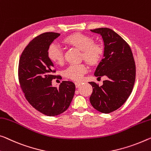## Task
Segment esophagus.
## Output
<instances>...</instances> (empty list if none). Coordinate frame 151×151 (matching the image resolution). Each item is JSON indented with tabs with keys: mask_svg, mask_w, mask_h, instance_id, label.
I'll use <instances>...</instances> for the list:
<instances>
[{
	"mask_svg": "<svg viewBox=\"0 0 151 151\" xmlns=\"http://www.w3.org/2000/svg\"><path fill=\"white\" fill-rule=\"evenodd\" d=\"M75 84H76V88H78L82 84V82H75Z\"/></svg>",
	"mask_w": 151,
	"mask_h": 151,
	"instance_id": "obj_1",
	"label": "esophagus"
}]
</instances>
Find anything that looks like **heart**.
<instances>
[{"mask_svg": "<svg viewBox=\"0 0 151 151\" xmlns=\"http://www.w3.org/2000/svg\"><path fill=\"white\" fill-rule=\"evenodd\" d=\"M64 44L73 46L81 50V57L88 64L94 65L101 60L104 52L103 46L100 43L94 42L91 36L81 33L69 35L63 39ZM48 57L50 61L58 65H62L64 61L63 52L57 44L52 43L48 48ZM87 68L84 64H73L65 71V76L73 80H80L86 73Z\"/></svg>", "mask_w": 151, "mask_h": 151, "instance_id": "obj_1", "label": "heart"}]
</instances>
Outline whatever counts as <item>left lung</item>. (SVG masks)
Masks as SVG:
<instances>
[{
  "label": "left lung",
  "mask_w": 151,
  "mask_h": 151,
  "mask_svg": "<svg viewBox=\"0 0 151 151\" xmlns=\"http://www.w3.org/2000/svg\"><path fill=\"white\" fill-rule=\"evenodd\" d=\"M101 34L104 41L103 59L97 66L94 76L108 78L99 86L94 82L90 101L92 106L103 113L113 112L128 99L136 79V65L128 44L119 34L107 27L90 29Z\"/></svg>",
  "instance_id": "8db88e82"
}]
</instances>
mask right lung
Segmentation results:
<instances>
[{
	"label": "right lung",
	"mask_w": 151,
	"mask_h": 151,
	"mask_svg": "<svg viewBox=\"0 0 151 151\" xmlns=\"http://www.w3.org/2000/svg\"><path fill=\"white\" fill-rule=\"evenodd\" d=\"M59 36L46 32L36 37L25 48L19 61L18 76L25 99L37 111L48 116H56L68 109L76 90L70 81H63L59 88L52 86L57 76L48 57V48Z\"/></svg>",
	"instance_id": "add662e5"
}]
</instances>
